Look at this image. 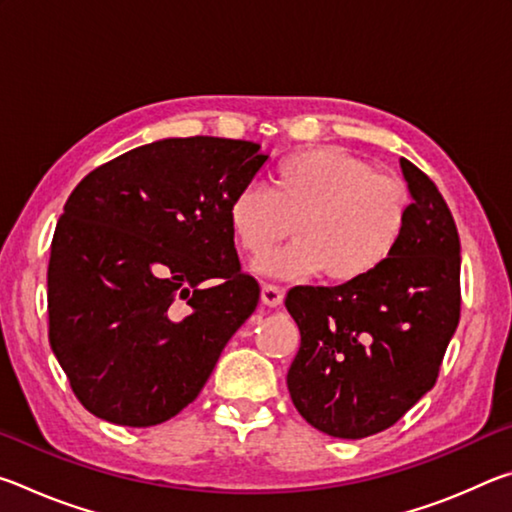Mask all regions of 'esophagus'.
I'll return each instance as SVG.
<instances>
[{
  "label": "esophagus",
  "instance_id": "1",
  "mask_svg": "<svg viewBox=\"0 0 512 512\" xmlns=\"http://www.w3.org/2000/svg\"><path fill=\"white\" fill-rule=\"evenodd\" d=\"M284 300V291L275 284H262V302L266 307H280Z\"/></svg>",
  "mask_w": 512,
  "mask_h": 512
}]
</instances>
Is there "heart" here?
Masks as SVG:
<instances>
[{"instance_id": "obj_1", "label": "heart", "mask_w": 512, "mask_h": 512, "mask_svg": "<svg viewBox=\"0 0 512 512\" xmlns=\"http://www.w3.org/2000/svg\"><path fill=\"white\" fill-rule=\"evenodd\" d=\"M411 194L397 176L336 146L291 155L273 173L271 192L244 185L230 198L228 223L241 250L262 257L291 228L296 239L264 257L257 271L280 280L323 273L354 282L393 253L409 221Z\"/></svg>"}]
</instances>
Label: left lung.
Returning <instances> with one entry per match:
<instances>
[{
  "label": "left lung",
  "mask_w": 512,
  "mask_h": 512,
  "mask_svg": "<svg viewBox=\"0 0 512 512\" xmlns=\"http://www.w3.org/2000/svg\"><path fill=\"white\" fill-rule=\"evenodd\" d=\"M411 194L400 244L339 287H293L300 350L287 372L298 413L334 438L359 440L402 418L436 384L461 318V241L429 176L400 158Z\"/></svg>",
  "instance_id": "obj_1"
}]
</instances>
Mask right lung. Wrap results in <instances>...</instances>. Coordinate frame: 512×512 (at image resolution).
Instances as JSON below:
<instances>
[{
  "label": "right lung",
  "instance_id": "1",
  "mask_svg": "<svg viewBox=\"0 0 512 512\" xmlns=\"http://www.w3.org/2000/svg\"><path fill=\"white\" fill-rule=\"evenodd\" d=\"M262 146L167 137L88 173L51 241L49 343L97 418L153 427L196 400L259 300L228 203Z\"/></svg>",
  "mask_w": 512,
  "mask_h": 512
}]
</instances>
